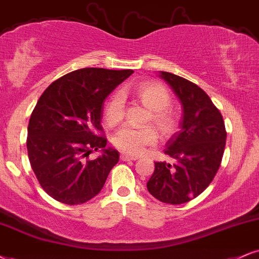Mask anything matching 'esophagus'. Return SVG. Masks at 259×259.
Segmentation results:
<instances>
[{"mask_svg": "<svg viewBox=\"0 0 259 259\" xmlns=\"http://www.w3.org/2000/svg\"><path fill=\"white\" fill-rule=\"evenodd\" d=\"M120 158H121V161H136L137 159V157H133V156H130L126 154L120 155Z\"/></svg>", "mask_w": 259, "mask_h": 259, "instance_id": "1", "label": "esophagus"}]
</instances>
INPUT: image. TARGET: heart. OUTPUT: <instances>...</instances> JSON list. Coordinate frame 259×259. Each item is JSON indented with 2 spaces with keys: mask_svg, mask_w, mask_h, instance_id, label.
Segmentation results:
<instances>
[{
  "mask_svg": "<svg viewBox=\"0 0 259 259\" xmlns=\"http://www.w3.org/2000/svg\"><path fill=\"white\" fill-rule=\"evenodd\" d=\"M122 92H115L104 107V120L109 126H116L123 120L124 97ZM135 94L149 109H151L149 120L152 121L159 132L163 135L173 132L177 126V119L168 109L170 96L163 86L157 82H144L137 86ZM157 138V132L154 127H133L126 124L115 133L113 144L124 154L137 156L142 154L146 146L156 144Z\"/></svg>",
  "mask_w": 259,
  "mask_h": 259,
  "instance_id": "heart-1",
  "label": "heart"
}]
</instances>
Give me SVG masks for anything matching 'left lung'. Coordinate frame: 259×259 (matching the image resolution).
Returning a JSON list of instances; mask_svg holds the SVG:
<instances>
[{
    "label": "left lung",
    "instance_id": "1",
    "mask_svg": "<svg viewBox=\"0 0 259 259\" xmlns=\"http://www.w3.org/2000/svg\"><path fill=\"white\" fill-rule=\"evenodd\" d=\"M183 107L180 131L168 140L164 154L175 164L155 162L146 184L156 199L184 204L199 196L218 173L225 152L227 132L223 117L199 86L173 73L159 72Z\"/></svg>",
    "mask_w": 259,
    "mask_h": 259
}]
</instances>
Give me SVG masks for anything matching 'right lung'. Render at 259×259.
<instances>
[{"label": "right lung", "instance_id": "1", "mask_svg": "<svg viewBox=\"0 0 259 259\" xmlns=\"http://www.w3.org/2000/svg\"><path fill=\"white\" fill-rule=\"evenodd\" d=\"M132 69L81 68L48 86L32 111L27 127L31 167L43 190L68 205L90 200L101 192L119 151L105 148L97 136L104 100L132 74ZM100 148L102 155L88 160Z\"/></svg>", "mask_w": 259, "mask_h": 259}]
</instances>
